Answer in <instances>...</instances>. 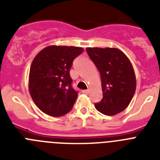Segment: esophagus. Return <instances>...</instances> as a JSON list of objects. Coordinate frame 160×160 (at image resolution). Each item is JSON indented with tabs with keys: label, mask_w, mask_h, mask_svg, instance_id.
<instances>
[{
	"label": "esophagus",
	"mask_w": 160,
	"mask_h": 160,
	"mask_svg": "<svg viewBox=\"0 0 160 160\" xmlns=\"http://www.w3.org/2000/svg\"><path fill=\"white\" fill-rule=\"evenodd\" d=\"M83 92H84V93H85V94H88V92H89V90H88V89H86V90H83Z\"/></svg>",
	"instance_id": "esophagus-1"
}]
</instances>
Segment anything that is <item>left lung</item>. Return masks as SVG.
<instances>
[{
    "label": "left lung",
    "mask_w": 160,
    "mask_h": 160,
    "mask_svg": "<svg viewBox=\"0 0 160 160\" xmlns=\"http://www.w3.org/2000/svg\"><path fill=\"white\" fill-rule=\"evenodd\" d=\"M87 53L100 72L103 98L96 109L115 115L128 107L136 90V76L132 63L116 48H87Z\"/></svg>",
    "instance_id": "obj_1"
}]
</instances>
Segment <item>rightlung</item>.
<instances>
[{
	"label": "right lung",
	"mask_w": 160,
	"mask_h": 160,
	"mask_svg": "<svg viewBox=\"0 0 160 160\" xmlns=\"http://www.w3.org/2000/svg\"><path fill=\"white\" fill-rule=\"evenodd\" d=\"M83 51L80 47L50 45L35 57L28 88L33 102L44 113L58 117L72 110L78 92L72 87L70 69Z\"/></svg>",
	"instance_id": "1"
}]
</instances>
